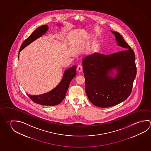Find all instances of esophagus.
<instances>
[{
  "instance_id": "1",
  "label": "esophagus",
  "mask_w": 151,
  "mask_h": 151,
  "mask_svg": "<svg viewBox=\"0 0 151 151\" xmlns=\"http://www.w3.org/2000/svg\"><path fill=\"white\" fill-rule=\"evenodd\" d=\"M77 70L78 72H82V70H83V66H82L81 65H79L77 66Z\"/></svg>"
}]
</instances>
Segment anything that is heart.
Listing matches in <instances>:
<instances>
[{"label":"heart","instance_id":"b5f03b06","mask_svg":"<svg viewBox=\"0 0 151 151\" xmlns=\"http://www.w3.org/2000/svg\"><path fill=\"white\" fill-rule=\"evenodd\" d=\"M92 41H94V40H91ZM100 48V45L98 44H95L94 45H93L92 47V50L94 52H98Z\"/></svg>","mask_w":151,"mask_h":151}]
</instances>
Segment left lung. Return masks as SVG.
I'll use <instances>...</instances> for the list:
<instances>
[{
    "instance_id": "obj_1",
    "label": "left lung",
    "mask_w": 151,
    "mask_h": 151,
    "mask_svg": "<svg viewBox=\"0 0 151 151\" xmlns=\"http://www.w3.org/2000/svg\"><path fill=\"white\" fill-rule=\"evenodd\" d=\"M124 50L110 55L96 53L83 61L85 91L91 103L100 108L116 106L126 100L132 91L137 73L134 51L118 32L111 31ZM112 68L119 73L108 76Z\"/></svg>"
}]
</instances>
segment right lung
I'll list each match as a JSON object with an SVG mask.
<instances>
[{
    "label": "right lung",
    "mask_w": 151,
    "mask_h": 151,
    "mask_svg": "<svg viewBox=\"0 0 151 151\" xmlns=\"http://www.w3.org/2000/svg\"><path fill=\"white\" fill-rule=\"evenodd\" d=\"M47 25L39 27L22 44L19 52L26 46L44 35L48 30ZM18 57V58H19ZM76 75V66H74L66 70L61 82L53 90L41 95H31L27 94L30 99L35 103L42 106H56L61 103L66 94L69 85L73 78Z\"/></svg>",
    "instance_id": "add662e5"
}]
</instances>
